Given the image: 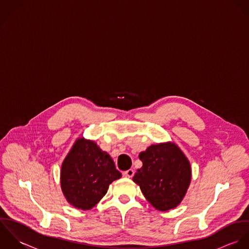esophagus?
<instances>
[{
  "label": "esophagus",
  "instance_id": "34e87169",
  "mask_svg": "<svg viewBox=\"0 0 249 249\" xmlns=\"http://www.w3.org/2000/svg\"><path fill=\"white\" fill-rule=\"evenodd\" d=\"M134 173H135V172H134L133 169H129V170L123 172V176L126 177V178H132V177L134 176Z\"/></svg>",
  "mask_w": 249,
  "mask_h": 249
}]
</instances>
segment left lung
<instances>
[{
  "label": "left lung",
  "mask_w": 249,
  "mask_h": 249,
  "mask_svg": "<svg viewBox=\"0 0 249 249\" xmlns=\"http://www.w3.org/2000/svg\"><path fill=\"white\" fill-rule=\"evenodd\" d=\"M142 166L133 181L157 210L175 209L185 197L192 181V166L180 147L171 142L152 144L139 155Z\"/></svg>",
  "instance_id": "8db88e82"
}]
</instances>
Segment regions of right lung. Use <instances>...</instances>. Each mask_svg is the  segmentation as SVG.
<instances>
[{"instance_id": "add662e5", "label": "right lung", "mask_w": 249, "mask_h": 249, "mask_svg": "<svg viewBox=\"0 0 249 249\" xmlns=\"http://www.w3.org/2000/svg\"><path fill=\"white\" fill-rule=\"evenodd\" d=\"M121 176L110 156L94 141L82 137L75 141L61 163L60 188L70 205L90 210Z\"/></svg>"}]
</instances>
